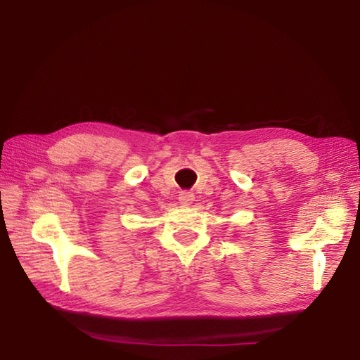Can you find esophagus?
Wrapping results in <instances>:
<instances>
[{
	"label": "esophagus",
	"mask_w": 360,
	"mask_h": 360,
	"mask_svg": "<svg viewBox=\"0 0 360 360\" xmlns=\"http://www.w3.org/2000/svg\"><path fill=\"white\" fill-rule=\"evenodd\" d=\"M193 200H195V195L192 192H182L179 195V202L184 205H190L193 202Z\"/></svg>",
	"instance_id": "esophagus-1"
}]
</instances>
